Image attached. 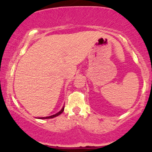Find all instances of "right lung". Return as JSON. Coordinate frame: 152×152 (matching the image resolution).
<instances>
[{
	"mask_svg": "<svg viewBox=\"0 0 152 152\" xmlns=\"http://www.w3.org/2000/svg\"><path fill=\"white\" fill-rule=\"evenodd\" d=\"M64 106H63V108L61 109L60 111H58V113H56V114L52 115V116H46V117H40L38 118H41V119H46V118H54L56 117V116H58V115H60L61 114H62L63 112H64Z\"/></svg>",
	"mask_w": 152,
	"mask_h": 152,
	"instance_id": "obj_1",
	"label": "right lung"
}]
</instances>
